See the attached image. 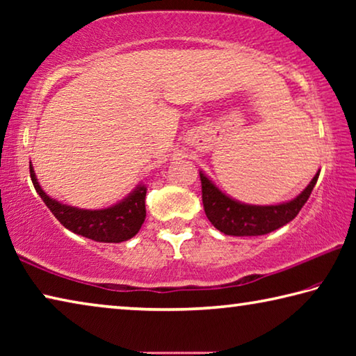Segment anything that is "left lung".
<instances>
[{
	"label": "left lung",
	"instance_id": "8db88e82",
	"mask_svg": "<svg viewBox=\"0 0 356 356\" xmlns=\"http://www.w3.org/2000/svg\"><path fill=\"white\" fill-rule=\"evenodd\" d=\"M318 171L309 185L292 201L276 206H251L225 195L206 174L200 172L202 184V204L209 221L226 236H264L287 225L298 215L318 179Z\"/></svg>",
	"mask_w": 356,
	"mask_h": 356
}]
</instances>
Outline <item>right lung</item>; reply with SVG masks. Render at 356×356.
I'll list each match as a JSON object with an SVG mask.
<instances>
[{
	"mask_svg": "<svg viewBox=\"0 0 356 356\" xmlns=\"http://www.w3.org/2000/svg\"><path fill=\"white\" fill-rule=\"evenodd\" d=\"M29 174L38 195L56 216L61 225L78 236L91 238L94 242L120 243L136 236L144 220H146V191L144 185H138L122 201L114 206L100 210H86L67 206L53 200L40 188L33 170L29 165Z\"/></svg>",
	"mask_w": 356,
	"mask_h": 356,
	"instance_id": "right-lung-1",
	"label": "right lung"
}]
</instances>
